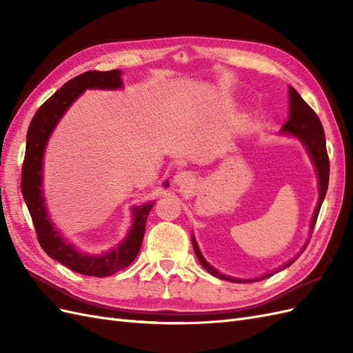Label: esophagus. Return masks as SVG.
Returning a JSON list of instances; mask_svg holds the SVG:
<instances>
[{
  "mask_svg": "<svg viewBox=\"0 0 353 353\" xmlns=\"http://www.w3.org/2000/svg\"><path fill=\"white\" fill-rule=\"evenodd\" d=\"M194 183V175L191 172H187V170H181L175 175V184L181 188L188 187Z\"/></svg>",
  "mask_w": 353,
  "mask_h": 353,
  "instance_id": "34e87169",
  "label": "esophagus"
}]
</instances>
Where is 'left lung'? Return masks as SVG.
Instances as JSON below:
<instances>
[{"instance_id":"left-lung-1","label":"left lung","mask_w":353,"mask_h":353,"mask_svg":"<svg viewBox=\"0 0 353 353\" xmlns=\"http://www.w3.org/2000/svg\"><path fill=\"white\" fill-rule=\"evenodd\" d=\"M290 91V113H288V121L283 125L281 128V134H288V135H294L297 137L299 140L303 143V145L306 147V150L311 156L312 163L316 169V175H318V184H319V199H318V205L315 208L314 216L311 221V234L314 231L315 222L318 218L319 209H321V205L324 201L327 188H328V176H330V162H328V154H327V147H325V135H324V128L321 125V121L318 119L316 113L309 108L307 103L299 95V92L290 87L288 88ZM193 240V248L196 252V256L199 262L201 263L203 268H205L208 272H210L212 275H215L216 279L221 280H227V281H232V283H253V281H259L263 279H268V276L276 274L279 271H283L285 268H288L296 259L288 261L287 263L281 265L279 270H274L272 272L265 274L259 279H252V280H243V279H234V276H227L221 272H218L213 266H210L205 258H203L199 245L194 240V237L191 239ZM306 249V245H303L302 252ZM301 252V253H302Z\"/></svg>"}]
</instances>
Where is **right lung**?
Returning a JSON list of instances; mask_svg holds the SVG:
<instances>
[{"label":"right lung","mask_w":353,"mask_h":353,"mask_svg":"<svg viewBox=\"0 0 353 353\" xmlns=\"http://www.w3.org/2000/svg\"><path fill=\"white\" fill-rule=\"evenodd\" d=\"M122 72L119 69L99 72L90 70L68 81L37 110L32 117L28 135L26 152L22 166V194L29 209L32 222L37 231L41 248L69 270L90 276H109L131 265L140 252L147 216L154 201L132 209L134 222L128 236L114 249L103 254H87L61 237L52 225L46 208L44 190H42V159L51 132L54 131L60 117L66 113L72 103L85 90H117L122 88ZM168 187V181H165Z\"/></svg>","instance_id":"right-lung-1"}]
</instances>
